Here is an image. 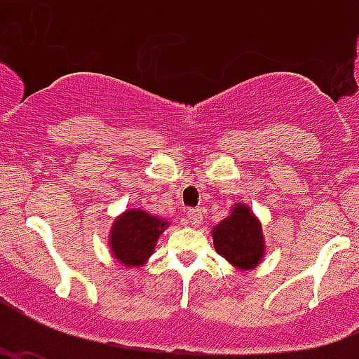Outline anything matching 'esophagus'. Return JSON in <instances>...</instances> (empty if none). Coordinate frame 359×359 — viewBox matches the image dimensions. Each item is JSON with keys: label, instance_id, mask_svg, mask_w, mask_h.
I'll return each instance as SVG.
<instances>
[{"label": "esophagus", "instance_id": "obj_1", "mask_svg": "<svg viewBox=\"0 0 359 359\" xmlns=\"http://www.w3.org/2000/svg\"><path fill=\"white\" fill-rule=\"evenodd\" d=\"M187 220L191 222V226H200V224L203 222V213L200 208H191L187 210Z\"/></svg>", "mask_w": 359, "mask_h": 359}]
</instances>
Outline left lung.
Masks as SVG:
<instances>
[{"label": "left lung", "instance_id": "left-lung-1", "mask_svg": "<svg viewBox=\"0 0 359 359\" xmlns=\"http://www.w3.org/2000/svg\"><path fill=\"white\" fill-rule=\"evenodd\" d=\"M212 238L215 252L240 271L253 269L266 255L262 224L245 203L231 206L229 217L212 229Z\"/></svg>", "mask_w": 359, "mask_h": 359}]
</instances>
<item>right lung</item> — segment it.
<instances>
[{"label":"right lung","mask_w":359,"mask_h":359,"mask_svg":"<svg viewBox=\"0 0 359 359\" xmlns=\"http://www.w3.org/2000/svg\"><path fill=\"white\" fill-rule=\"evenodd\" d=\"M170 227L165 219L140 208H130L118 215L109 231L112 257L126 267H140L149 260L158 238Z\"/></svg>","instance_id":"add662e5"}]
</instances>
